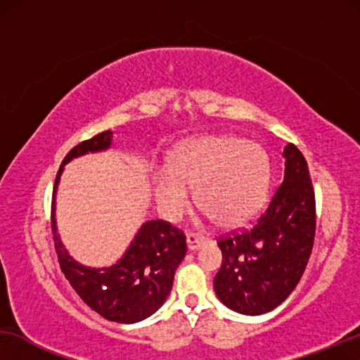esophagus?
<instances>
[{
	"instance_id": "1",
	"label": "esophagus",
	"mask_w": 360,
	"mask_h": 360,
	"mask_svg": "<svg viewBox=\"0 0 360 360\" xmlns=\"http://www.w3.org/2000/svg\"><path fill=\"white\" fill-rule=\"evenodd\" d=\"M205 243H206L205 238H200L198 234H193V233L186 234V248H188V250H196Z\"/></svg>"
}]
</instances>
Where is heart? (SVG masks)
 Returning a JSON list of instances; mask_svg holds the SVG:
<instances>
[{"label":"heart","instance_id":"heart-1","mask_svg":"<svg viewBox=\"0 0 360 360\" xmlns=\"http://www.w3.org/2000/svg\"><path fill=\"white\" fill-rule=\"evenodd\" d=\"M270 181L264 147L234 136H208L185 142L174 167L155 170L160 208L179 216L188 208L191 186H198L200 208L224 228L249 223L262 208Z\"/></svg>","mask_w":360,"mask_h":360}]
</instances>
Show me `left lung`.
I'll list each match as a JSON object with an SVG mask.
<instances>
[{
    "label": "left lung",
    "instance_id": "8db88e82",
    "mask_svg": "<svg viewBox=\"0 0 360 360\" xmlns=\"http://www.w3.org/2000/svg\"><path fill=\"white\" fill-rule=\"evenodd\" d=\"M283 181L249 229L219 239L214 277L219 302L236 313L272 311L297 287L311 255L316 205L308 164L297 146L283 149Z\"/></svg>",
    "mask_w": 360,
    "mask_h": 360
}]
</instances>
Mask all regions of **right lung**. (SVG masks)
Masks as SVG:
<instances>
[{"instance_id": "add662e5", "label": "right lung", "mask_w": 360, "mask_h": 360, "mask_svg": "<svg viewBox=\"0 0 360 360\" xmlns=\"http://www.w3.org/2000/svg\"><path fill=\"white\" fill-rule=\"evenodd\" d=\"M112 146V132L105 131L68 152L58 170L52 200V233L58 264L73 290L91 309L115 323H137L149 318L169 297L174 275L186 254L185 234L162 219L146 221L122 257L110 267H86L68 254L57 233L56 191L63 165Z\"/></svg>"}]
</instances>
